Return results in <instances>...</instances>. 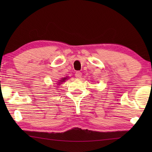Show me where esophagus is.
<instances>
[{
    "instance_id": "esophagus-1",
    "label": "esophagus",
    "mask_w": 152,
    "mask_h": 152,
    "mask_svg": "<svg viewBox=\"0 0 152 152\" xmlns=\"http://www.w3.org/2000/svg\"><path fill=\"white\" fill-rule=\"evenodd\" d=\"M82 72H80V71H77V72L75 73V76L76 78H80V77L82 76Z\"/></svg>"
}]
</instances>
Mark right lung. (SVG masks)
<instances>
[{
    "instance_id": "add662e5",
    "label": "right lung",
    "mask_w": 152,
    "mask_h": 152,
    "mask_svg": "<svg viewBox=\"0 0 152 152\" xmlns=\"http://www.w3.org/2000/svg\"><path fill=\"white\" fill-rule=\"evenodd\" d=\"M66 79V78H63L62 80H61V82H64V80H65ZM61 82H59V83H61Z\"/></svg>"
}]
</instances>
